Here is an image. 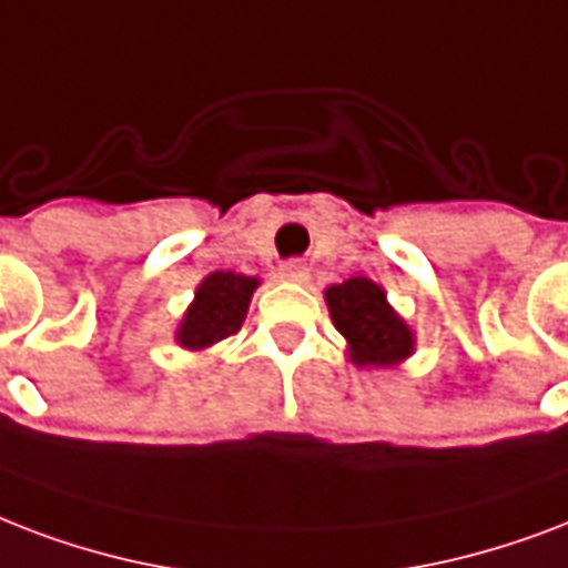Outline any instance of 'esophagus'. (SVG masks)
<instances>
[{
  "label": "esophagus",
  "instance_id": "1",
  "mask_svg": "<svg viewBox=\"0 0 568 568\" xmlns=\"http://www.w3.org/2000/svg\"><path fill=\"white\" fill-rule=\"evenodd\" d=\"M281 278H284V281H307V266L302 261L281 263Z\"/></svg>",
  "mask_w": 568,
  "mask_h": 568
}]
</instances>
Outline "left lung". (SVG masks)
<instances>
[{"label":"left lung","mask_w":568,"mask_h":568,"mask_svg":"<svg viewBox=\"0 0 568 568\" xmlns=\"http://www.w3.org/2000/svg\"><path fill=\"white\" fill-rule=\"evenodd\" d=\"M325 302L332 311L337 332L353 346L355 364L403 362L412 353V332L385 302L382 287L371 278H349L325 290Z\"/></svg>","instance_id":"left-lung-1"}]
</instances>
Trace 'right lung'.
<instances>
[{
	"mask_svg": "<svg viewBox=\"0 0 568 568\" xmlns=\"http://www.w3.org/2000/svg\"><path fill=\"white\" fill-rule=\"evenodd\" d=\"M257 278H245L236 272H213L201 281L195 302L183 316L178 341L186 349H206L222 344L240 332L245 320Z\"/></svg>",
	"mask_w": 568,
	"mask_h": 568,
	"instance_id": "right-lung-1",
	"label": "right lung"
}]
</instances>
